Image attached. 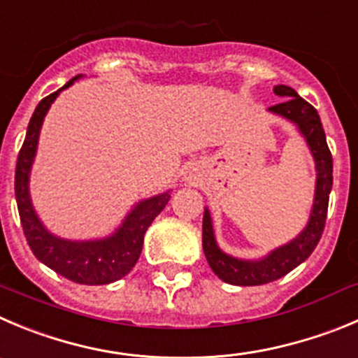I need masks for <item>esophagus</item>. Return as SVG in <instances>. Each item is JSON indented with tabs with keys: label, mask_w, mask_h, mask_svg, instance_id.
<instances>
[{
	"label": "esophagus",
	"mask_w": 358,
	"mask_h": 358,
	"mask_svg": "<svg viewBox=\"0 0 358 358\" xmlns=\"http://www.w3.org/2000/svg\"><path fill=\"white\" fill-rule=\"evenodd\" d=\"M185 178L187 180H194L196 178V169L194 168H187L185 169Z\"/></svg>",
	"instance_id": "esophagus-1"
}]
</instances>
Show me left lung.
<instances>
[{
    "mask_svg": "<svg viewBox=\"0 0 358 358\" xmlns=\"http://www.w3.org/2000/svg\"><path fill=\"white\" fill-rule=\"evenodd\" d=\"M275 95L285 96L280 103H275L268 111L289 120L299 127L300 134L306 138L307 146L316 162V192L310 217L303 231L296 238L282 247H277L268 256L256 262L238 259L226 255L219 249L213 236L212 217L208 208L203 215V250L210 268L219 279L235 286H259L280 279L293 268L306 262L322 238L325 228L329 196L332 190V153L327 145L325 130L322 127L318 111L303 100L293 88L279 85L273 88Z\"/></svg>",
    "mask_w": 358,
    "mask_h": 358,
    "instance_id": "obj_1",
    "label": "left lung"
}]
</instances>
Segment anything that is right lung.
<instances>
[{
    "label": "right lung",
    "mask_w": 358,
    "mask_h": 358,
    "mask_svg": "<svg viewBox=\"0 0 358 358\" xmlns=\"http://www.w3.org/2000/svg\"><path fill=\"white\" fill-rule=\"evenodd\" d=\"M81 76L70 79L63 88L42 99L36 106L29 120L26 139L22 143L17 166H15V199H17L22 231L28 240L29 249L43 265H48L56 273L79 285H109L125 277L138 263L146 229L150 228L153 219L162 212L164 206L168 205L171 196L169 192H164V194L139 201L125 217L123 224L116 229V233H113L108 238L73 242V240L58 238L43 228L29 198V171L35 159L42 122L51 103L55 102L62 90L69 88Z\"/></svg>",
    "instance_id": "obj_1"
}]
</instances>
